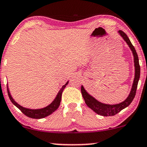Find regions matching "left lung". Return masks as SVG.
<instances>
[{
	"label": "left lung",
	"instance_id": "left-lung-1",
	"mask_svg": "<svg viewBox=\"0 0 147 147\" xmlns=\"http://www.w3.org/2000/svg\"><path fill=\"white\" fill-rule=\"evenodd\" d=\"M119 33L121 37L123 38V40L126 42L127 45L130 48L131 51H132L133 55H134V66H135V77L134 80V82H133L132 90L130 91L129 96L127 98L125 99L124 101L119 104L117 105H107V104H103L101 102H98L94 98H93L92 96L88 93L84 87L82 86L81 87V92L82 94V96L84 99L86 104L88 107H90L91 109H92L95 113L100 115L102 116H113L115 115L116 114L119 113L123 109L127 107V106L129 105V104L132 102V101L134 99L135 95H136V92L137 86H138V83L139 78H140V65H139V61H138V57L137 55L136 51L135 50L134 46L131 43L130 40L128 38L126 34L121 30H119Z\"/></svg>",
	"mask_w": 147,
	"mask_h": 147
}]
</instances>
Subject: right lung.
Listing matches in <instances>:
<instances>
[{"instance_id":"add662e5","label":"right lung","mask_w":147,"mask_h":147,"mask_svg":"<svg viewBox=\"0 0 147 147\" xmlns=\"http://www.w3.org/2000/svg\"><path fill=\"white\" fill-rule=\"evenodd\" d=\"M68 84V82H67L64 86H63L62 88L61 89L57 94L56 98L53 101L51 102V104L49 105V106L46 107L43 109H27L23 107L17 103L16 102L13 100V98L11 97L10 92H9V88L7 87V92H8V95L9 98H10L11 101L12 102V103L18 107L21 111L22 112L24 115H26L28 117L33 118V119H41V118H44L47 116L51 115V113H53L55 110L57 109V108L59 107L60 105L61 100V96H62V93L63 91L64 88H65L67 84Z\"/></svg>"}]
</instances>
